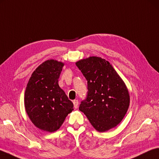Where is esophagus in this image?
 Wrapping results in <instances>:
<instances>
[{
	"instance_id": "esophagus-1",
	"label": "esophagus",
	"mask_w": 159,
	"mask_h": 159,
	"mask_svg": "<svg viewBox=\"0 0 159 159\" xmlns=\"http://www.w3.org/2000/svg\"><path fill=\"white\" fill-rule=\"evenodd\" d=\"M73 103H74V108H78V106H79V100H74L73 101Z\"/></svg>"
}]
</instances>
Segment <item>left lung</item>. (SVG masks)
Listing matches in <instances>:
<instances>
[{
	"label": "left lung",
	"mask_w": 159,
	"mask_h": 159,
	"mask_svg": "<svg viewBox=\"0 0 159 159\" xmlns=\"http://www.w3.org/2000/svg\"><path fill=\"white\" fill-rule=\"evenodd\" d=\"M88 80L87 98L79 110L93 127L105 132L121 122L127 112L130 97L128 89L109 62L97 56L76 62Z\"/></svg>",
	"instance_id": "obj_1"
}]
</instances>
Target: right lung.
Segmentation results:
<instances>
[{
    "label": "right lung",
    "instance_id": "add662e5",
    "mask_svg": "<svg viewBox=\"0 0 159 159\" xmlns=\"http://www.w3.org/2000/svg\"><path fill=\"white\" fill-rule=\"evenodd\" d=\"M64 63L48 60L32 74L24 96L26 113L34 125L47 132L59 129L74 105L60 88L58 79Z\"/></svg>",
    "mask_w": 159,
    "mask_h": 159
}]
</instances>
